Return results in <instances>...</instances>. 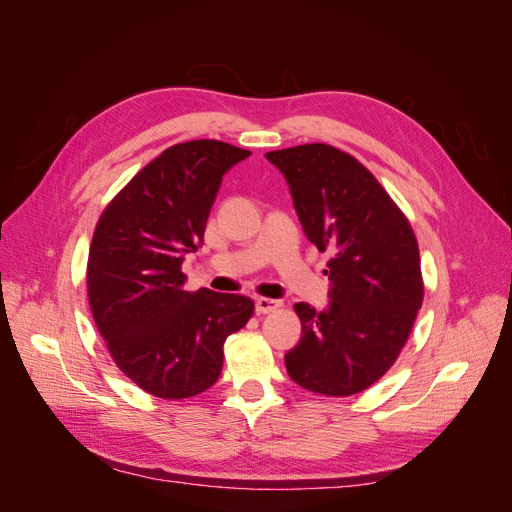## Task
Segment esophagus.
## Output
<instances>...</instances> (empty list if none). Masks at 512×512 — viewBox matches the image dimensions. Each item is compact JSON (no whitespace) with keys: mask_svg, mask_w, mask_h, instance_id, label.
Listing matches in <instances>:
<instances>
[{"mask_svg":"<svg viewBox=\"0 0 512 512\" xmlns=\"http://www.w3.org/2000/svg\"><path fill=\"white\" fill-rule=\"evenodd\" d=\"M282 307V301L277 299H267V297H258L256 299V312L258 314H271L275 312V309Z\"/></svg>","mask_w":512,"mask_h":512,"instance_id":"obj_1","label":"esophagus"}]
</instances>
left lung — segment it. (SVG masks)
<instances>
[{
  "mask_svg": "<svg viewBox=\"0 0 512 512\" xmlns=\"http://www.w3.org/2000/svg\"><path fill=\"white\" fill-rule=\"evenodd\" d=\"M282 170L307 239L327 262L329 307L294 305L301 342L286 356L303 389L356 395L397 361L423 305L418 243L408 218L350 153L324 143L269 151Z\"/></svg>",
  "mask_w": 512,
  "mask_h": 512,
  "instance_id": "8db88e82",
  "label": "left lung"
}]
</instances>
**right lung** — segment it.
I'll list each match as a JSON object with an SVG mask.
<instances>
[{"instance_id": "1", "label": "right lung", "mask_w": 512, "mask_h": 512, "mask_svg": "<svg viewBox=\"0 0 512 512\" xmlns=\"http://www.w3.org/2000/svg\"><path fill=\"white\" fill-rule=\"evenodd\" d=\"M250 156L222 141L164 149L102 211L87 297L115 365L153 397L185 399L220 378L224 342L254 314L243 294L185 290V254L203 243L226 170Z\"/></svg>"}]
</instances>
